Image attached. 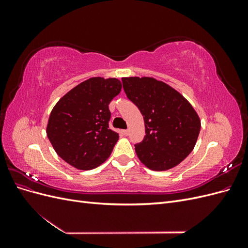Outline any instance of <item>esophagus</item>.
I'll use <instances>...</instances> for the list:
<instances>
[{
    "instance_id": "esophagus-1",
    "label": "esophagus",
    "mask_w": 248,
    "mask_h": 248,
    "mask_svg": "<svg viewBox=\"0 0 248 248\" xmlns=\"http://www.w3.org/2000/svg\"><path fill=\"white\" fill-rule=\"evenodd\" d=\"M123 133H124V136H128V134H129V130H128V129L123 130Z\"/></svg>"
}]
</instances>
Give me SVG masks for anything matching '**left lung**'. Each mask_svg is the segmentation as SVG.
<instances>
[{
    "label": "left lung",
    "mask_w": 248,
    "mask_h": 248,
    "mask_svg": "<svg viewBox=\"0 0 248 248\" xmlns=\"http://www.w3.org/2000/svg\"><path fill=\"white\" fill-rule=\"evenodd\" d=\"M124 91L144 117L146 136L134 145L139 159L152 170H168L193 150L201 130L197 111L184 96L153 78H123Z\"/></svg>",
    "instance_id": "1"
}]
</instances>
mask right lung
<instances>
[{
    "label": "right lung",
    "instance_id": "right-lung-1",
    "mask_svg": "<svg viewBox=\"0 0 248 248\" xmlns=\"http://www.w3.org/2000/svg\"><path fill=\"white\" fill-rule=\"evenodd\" d=\"M122 89L118 78H91L71 89L52 108L46 134L57 154L78 170L106 161L119 140L109 129L108 104Z\"/></svg>",
    "mask_w": 248,
    "mask_h": 248
}]
</instances>
